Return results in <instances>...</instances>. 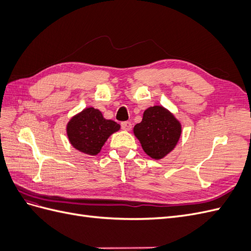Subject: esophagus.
<instances>
[{
	"mask_svg": "<svg viewBox=\"0 0 251 251\" xmlns=\"http://www.w3.org/2000/svg\"><path fill=\"white\" fill-rule=\"evenodd\" d=\"M121 128L125 131H130L132 128V124L130 121H124V123H121Z\"/></svg>",
	"mask_w": 251,
	"mask_h": 251,
	"instance_id": "esophagus-1",
	"label": "esophagus"
}]
</instances>
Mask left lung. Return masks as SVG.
<instances>
[{"label":"left lung","instance_id":"8db88e82","mask_svg":"<svg viewBox=\"0 0 251 251\" xmlns=\"http://www.w3.org/2000/svg\"><path fill=\"white\" fill-rule=\"evenodd\" d=\"M134 134L150 157L161 159L176 147L181 125L168 110L155 105L144 111L142 121L134 126Z\"/></svg>","mask_w":251,"mask_h":251}]
</instances>
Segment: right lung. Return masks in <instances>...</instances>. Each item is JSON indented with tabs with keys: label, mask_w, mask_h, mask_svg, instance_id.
<instances>
[{
	"label": "right lung",
	"mask_w": 251,
	"mask_h": 251,
	"mask_svg": "<svg viewBox=\"0 0 251 251\" xmlns=\"http://www.w3.org/2000/svg\"><path fill=\"white\" fill-rule=\"evenodd\" d=\"M120 126L115 121L104 119L100 110L87 108L71 118L67 134L72 146L88 155H97L104 142Z\"/></svg>",
	"instance_id": "right-lung-1"
}]
</instances>
